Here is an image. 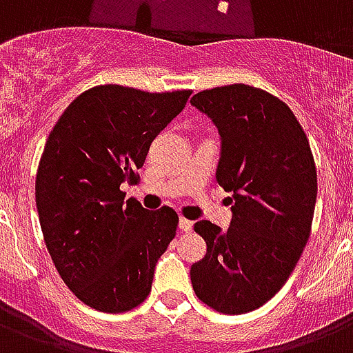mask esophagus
<instances>
[{
  "label": "esophagus",
  "instance_id": "esophagus-1",
  "mask_svg": "<svg viewBox=\"0 0 353 353\" xmlns=\"http://www.w3.org/2000/svg\"><path fill=\"white\" fill-rule=\"evenodd\" d=\"M179 225H180V230H182V231H191V230H193V222L188 221V219H184V216H182V219H180V221H179Z\"/></svg>",
  "mask_w": 353,
  "mask_h": 353
}]
</instances>
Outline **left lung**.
Listing matches in <instances>:
<instances>
[{
	"label": "left lung",
	"mask_w": 353,
	"mask_h": 353,
	"mask_svg": "<svg viewBox=\"0 0 353 353\" xmlns=\"http://www.w3.org/2000/svg\"><path fill=\"white\" fill-rule=\"evenodd\" d=\"M191 105L213 120L222 145L216 182L233 221L194 224L208 244L191 266L196 297L228 315L248 314L283 288L308 242L317 169L308 137L286 103L244 83L196 92Z\"/></svg>",
	"instance_id": "left-lung-1"
}]
</instances>
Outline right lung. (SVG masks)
Masks as SVG:
<instances>
[{"label": "right lung", "mask_w": 353, "mask_h": 353, "mask_svg": "<svg viewBox=\"0 0 353 353\" xmlns=\"http://www.w3.org/2000/svg\"><path fill=\"white\" fill-rule=\"evenodd\" d=\"M191 91L97 85L70 101L50 131L36 173V208L56 270L81 303L123 314L148 299L154 266L179 215L143 210L131 184L154 137Z\"/></svg>", "instance_id": "obj_1"}]
</instances>
